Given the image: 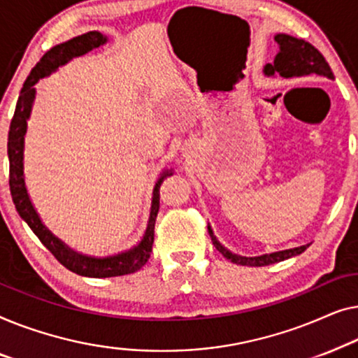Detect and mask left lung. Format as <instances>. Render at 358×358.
<instances>
[{"label": "left lung", "mask_w": 358, "mask_h": 358, "mask_svg": "<svg viewBox=\"0 0 358 358\" xmlns=\"http://www.w3.org/2000/svg\"><path fill=\"white\" fill-rule=\"evenodd\" d=\"M275 42L279 43V53L275 55L273 64H266L264 73L268 76H273L274 73H279L282 78H295V76H308V74H316V76H323L332 79L334 74L331 71V66L326 62L323 55L320 53L318 48H315L310 42H305L301 38H295L287 34H278L275 35ZM209 229V235L213 238V243L225 258L230 259L231 263L240 266H268L279 263V261L289 259L292 256H296L303 253L306 246H299V248L278 251V253L256 256V258H245V256H236L225 250L222 245L215 240L213 230Z\"/></svg>", "instance_id": "1"}]
</instances>
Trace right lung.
I'll list each match as a JSON object with an SVG mask.
<instances>
[{"instance_id": "1", "label": "right lung", "mask_w": 358, "mask_h": 358, "mask_svg": "<svg viewBox=\"0 0 358 358\" xmlns=\"http://www.w3.org/2000/svg\"><path fill=\"white\" fill-rule=\"evenodd\" d=\"M107 42V37H103L100 32H87L74 37L68 42L59 43L57 47L50 48L47 53L40 58V62L35 64L32 71H30L29 78L24 83L21 89V95H19L16 110H14V117L9 124L8 133V157H9V189H11V196L16 209L21 217L26 220L27 225L38 240L47 246V250L62 263L64 268L73 271L79 275H85V278H115V275H124L139 271L143 266L148 263L150 253H152V243H154V225L155 219H157L159 213V189L162 181L173 175L172 170H165L160 175L154 188V198L152 206H150V215L148 229L141 240L138 246L133 250L127 251V253L110 256V258H87V256L78 255L64 246L63 241H59L52 231H50L42 220L38 219L37 213H35L32 203H30L26 185H24V165H22V150H24V136L27 131V120L30 117V110H32V102L35 97V87L34 85L38 83V79L48 76L50 73L55 71L58 66L68 63L69 59L74 57H80V55L90 52V50L100 47V45Z\"/></svg>"}]
</instances>
